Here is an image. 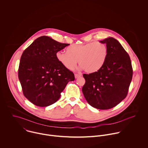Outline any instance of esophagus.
<instances>
[{
    "label": "esophagus",
    "mask_w": 148,
    "mask_h": 148,
    "mask_svg": "<svg viewBox=\"0 0 148 148\" xmlns=\"http://www.w3.org/2000/svg\"><path fill=\"white\" fill-rule=\"evenodd\" d=\"M81 76V74H75V78H78L79 77H80Z\"/></svg>",
    "instance_id": "1"
}]
</instances>
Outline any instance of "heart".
I'll return each mask as SVG.
<instances>
[{
    "label": "heart",
    "mask_w": 148,
    "mask_h": 148,
    "mask_svg": "<svg viewBox=\"0 0 148 148\" xmlns=\"http://www.w3.org/2000/svg\"><path fill=\"white\" fill-rule=\"evenodd\" d=\"M108 53V48L105 43L93 42L71 45L66 49V52L58 51L56 57L68 70H74L78 60L81 69L92 73L99 71L104 66Z\"/></svg>",
    "instance_id": "1"
}]
</instances>
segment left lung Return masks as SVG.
<instances>
[{
  "label": "left lung",
  "instance_id": "obj_1",
  "mask_svg": "<svg viewBox=\"0 0 148 148\" xmlns=\"http://www.w3.org/2000/svg\"><path fill=\"white\" fill-rule=\"evenodd\" d=\"M100 42L106 44L108 58L99 71L83 74L85 83L82 90L91 106L107 110L115 107L126 97L133 70L128 54L117 40L108 38Z\"/></svg>",
  "mask_w": 148,
  "mask_h": 148
}]
</instances>
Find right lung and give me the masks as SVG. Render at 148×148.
I'll list each match as a JSON object with an SVG mask.
<instances>
[{"mask_svg":"<svg viewBox=\"0 0 148 148\" xmlns=\"http://www.w3.org/2000/svg\"><path fill=\"white\" fill-rule=\"evenodd\" d=\"M69 45L42 36L23 52L18 75L24 96L34 105L46 107L55 103L67 83L75 79L74 73L56 57Z\"/></svg>","mask_w":148,"mask_h":148,"instance_id":"obj_1","label":"right lung"}]
</instances>
